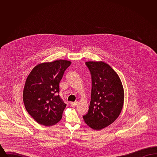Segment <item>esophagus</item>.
<instances>
[{
  "label": "esophagus",
  "mask_w": 157,
  "mask_h": 157,
  "mask_svg": "<svg viewBox=\"0 0 157 157\" xmlns=\"http://www.w3.org/2000/svg\"><path fill=\"white\" fill-rule=\"evenodd\" d=\"M77 105V102H71V105L72 106H75Z\"/></svg>",
  "instance_id": "obj_1"
}]
</instances>
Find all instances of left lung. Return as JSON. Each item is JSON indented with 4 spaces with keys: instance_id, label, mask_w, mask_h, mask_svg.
Returning <instances> with one entry per match:
<instances>
[{
    "instance_id": "left-lung-1",
    "label": "left lung",
    "mask_w": 157,
    "mask_h": 157,
    "mask_svg": "<svg viewBox=\"0 0 157 157\" xmlns=\"http://www.w3.org/2000/svg\"><path fill=\"white\" fill-rule=\"evenodd\" d=\"M92 77L91 100L88 113L83 116L85 123L101 130L119 117L124 105V92L119 76L104 62H85Z\"/></svg>"
}]
</instances>
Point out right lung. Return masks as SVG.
<instances>
[{
    "mask_svg": "<svg viewBox=\"0 0 157 157\" xmlns=\"http://www.w3.org/2000/svg\"><path fill=\"white\" fill-rule=\"evenodd\" d=\"M71 64L66 60L42 63L30 72L23 99L27 112L38 124L52 126L62 119L66 105L59 95V82Z\"/></svg>",
    "mask_w": 157,
    "mask_h": 157,
    "instance_id": "1",
    "label": "right lung"
}]
</instances>
